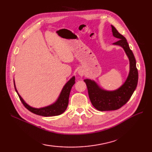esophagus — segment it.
I'll return each mask as SVG.
<instances>
[{
    "mask_svg": "<svg viewBox=\"0 0 152 152\" xmlns=\"http://www.w3.org/2000/svg\"><path fill=\"white\" fill-rule=\"evenodd\" d=\"M85 70H84V69H83V68H81V69H80L79 70H78V74H79V76H84V74H85Z\"/></svg>",
    "mask_w": 152,
    "mask_h": 152,
    "instance_id": "obj_1",
    "label": "esophagus"
}]
</instances>
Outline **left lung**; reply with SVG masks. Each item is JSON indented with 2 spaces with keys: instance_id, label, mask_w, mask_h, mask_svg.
Masks as SVG:
<instances>
[{
  "instance_id": "obj_1",
  "label": "left lung",
  "mask_w": 152,
  "mask_h": 152,
  "mask_svg": "<svg viewBox=\"0 0 152 152\" xmlns=\"http://www.w3.org/2000/svg\"><path fill=\"white\" fill-rule=\"evenodd\" d=\"M111 27L113 36L119 39L113 45L120 46L125 51L129 61V72L124 83L119 88L112 91L102 88L95 80L88 78L84 80L90 101L93 106L99 111L115 110L120 108L130 99L138 83V73L133 51L126 38L119 33L113 25H111Z\"/></svg>"
}]
</instances>
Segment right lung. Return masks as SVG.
I'll use <instances>...</instances> for the list:
<instances>
[{"mask_svg":"<svg viewBox=\"0 0 152 152\" xmlns=\"http://www.w3.org/2000/svg\"><path fill=\"white\" fill-rule=\"evenodd\" d=\"M14 82L15 91L17 92L19 99H20L21 102L23 103V104L25 106V108L28 109L30 112H33L37 115L44 116V117H50V116H56L61 115L66 110L68 104H69V99L70 90L72 89V87L73 86V85L75 83V76H72V78L65 83V85L63 86L59 96H58V98L56 101L52 103V104L41 108H34L32 107L30 105H28L27 103L23 99L21 95L19 94L18 90L16 89L15 81H14Z\"/></svg>","mask_w":152,"mask_h":152,"instance_id":"1","label":"right lung"}]
</instances>
